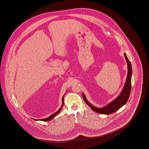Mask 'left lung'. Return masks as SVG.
I'll list each match as a JSON object with an SVG mask.
<instances>
[{"label":"left lung","instance_id":"obj_1","mask_svg":"<svg viewBox=\"0 0 149 149\" xmlns=\"http://www.w3.org/2000/svg\"><path fill=\"white\" fill-rule=\"evenodd\" d=\"M124 56L126 60L127 64L128 72L126 82L122 91L120 94L112 101L109 102L108 104L102 108H98L94 106L91 103H90L86 99L84 94L83 93V99L85 103L89 106L93 111L98 113L103 114H110L118 111L120 108L123 106L127 102L130 94L131 92V78L132 75V70L131 64L130 60H128L126 54H124Z\"/></svg>","mask_w":149,"mask_h":149}]
</instances>
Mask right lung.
Masks as SVG:
<instances>
[{
  "label": "right lung",
  "mask_w": 149,
  "mask_h": 149,
  "mask_svg": "<svg viewBox=\"0 0 149 149\" xmlns=\"http://www.w3.org/2000/svg\"><path fill=\"white\" fill-rule=\"evenodd\" d=\"M65 95V94H64ZM64 95L63 96V97H62V106L61 107H60V108L55 113H54L52 114H51L50 116H49V117H47V118H43V119H41V120H36V119H33L35 120H42V121H49V120H52L55 116H56L60 112V111H61V109H62V108H63V107L64 106Z\"/></svg>",
  "instance_id": "1"
}]
</instances>
